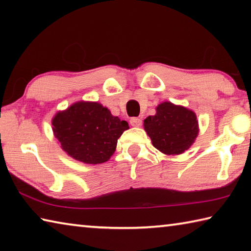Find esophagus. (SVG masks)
I'll list each match as a JSON object with an SVG mask.
<instances>
[{
  "label": "esophagus",
  "instance_id": "1",
  "mask_svg": "<svg viewBox=\"0 0 251 251\" xmlns=\"http://www.w3.org/2000/svg\"><path fill=\"white\" fill-rule=\"evenodd\" d=\"M129 123H130L131 126L139 127L142 125V120H141V118H138V117H133V118H130Z\"/></svg>",
  "mask_w": 251,
  "mask_h": 251
}]
</instances>
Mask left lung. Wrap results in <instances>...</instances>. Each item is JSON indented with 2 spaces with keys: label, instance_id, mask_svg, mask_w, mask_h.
I'll return each mask as SVG.
<instances>
[{
  "label": "left lung",
  "instance_id": "obj_1",
  "mask_svg": "<svg viewBox=\"0 0 251 251\" xmlns=\"http://www.w3.org/2000/svg\"><path fill=\"white\" fill-rule=\"evenodd\" d=\"M144 129L152 146L165 155H180L196 141L199 126L194 110L171 101L156 107L154 116L144 120Z\"/></svg>",
  "mask_w": 251,
  "mask_h": 251
}]
</instances>
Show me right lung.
<instances>
[{
    "mask_svg": "<svg viewBox=\"0 0 251 251\" xmlns=\"http://www.w3.org/2000/svg\"><path fill=\"white\" fill-rule=\"evenodd\" d=\"M55 138L67 155L85 164L107 161L117 146V139L128 123L113 116L110 110L99 101L79 100L52 120Z\"/></svg>",
    "mask_w": 251,
    "mask_h": 251,
    "instance_id": "1",
    "label": "right lung"
}]
</instances>
